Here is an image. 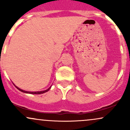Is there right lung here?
<instances>
[{
    "mask_svg": "<svg viewBox=\"0 0 130 130\" xmlns=\"http://www.w3.org/2000/svg\"><path fill=\"white\" fill-rule=\"evenodd\" d=\"M14 86H15V85H14ZM15 86V87H16V88L18 89V90H20V91L23 92H24V93H26V94H43V93H44V92H48V90H49L50 89L51 87H52V86H50V87L48 89H46V90H42V91L30 92V91H26V90H24L21 89L19 88V87H17L16 86Z\"/></svg>",
    "mask_w": 130,
    "mask_h": 130,
    "instance_id": "add662e5",
    "label": "right lung"
}]
</instances>
